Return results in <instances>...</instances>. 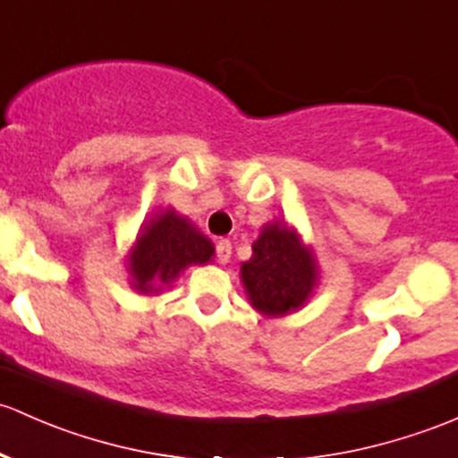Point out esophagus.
<instances>
[{
	"label": "esophagus",
	"instance_id": "1",
	"mask_svg": "<svg viewBox=\"0 0 458 458\" xmlns=\"http://www.w3.org/2000/svg\"><path fill=\"white\" fill-rule=\"evenodd\" d=\"M230 254H233V243H230L228 239H221V242L216 243V261H219L221 266H225V263L230 261Z\"/></svg>",
	"mask_w": 458,
	"mask_h": 458
}]
</instances>
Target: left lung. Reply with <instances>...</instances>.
I'll list each match as a JSON object with an SVG mask.
<instances>
[{
	"label": "left lung",
	"mask_w": 458,
	"mask_h": 458,
	"mask_svg": "<svg viewBox=\"0 0 458 458\" xmlns=\"http://www.w3.org/2000/svg\"><path fill=\"white\" fill-rule=\"evenodd\" d=\"M242 283L259 314L278 318L302 310L318 285L314 252L285 221H267L242 266Z\"/></svg>",
	"instance_id": "obj_1"
}]
</instances>
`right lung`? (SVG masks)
<instances>
[{"label":"right lung","instance_id":"right-lung-1","mask_svg":"<svg viewBox=\"0 0 458 458\" xmlns=\"http://www.w3.org/2000/svg\"><path fill=\"white\" fill-rule=\"evenodd\" d=\"M215 245L195 224L175 208H162L144 221L131 252L127 254L129 285L138 293L165 292L189 266H206Z\"/></svg>","mask_w":458,"mask_h":458}]
</instances>
